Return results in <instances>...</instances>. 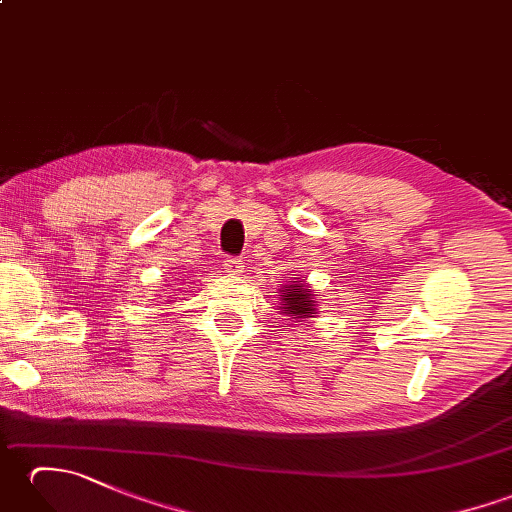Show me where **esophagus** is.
Here are the masks:
<instances>
[{
    "mask_svg": "<svg viewBox=\"0 0 512 512\" xmlns=\"http://www.w3.org/2000/svg\"><path fill=\"white\" fill-rule=\"evenodd\" d=\"M224 268H226L228 275H239V273H244V262L239 257H226Z\"/></svg>",
    "mask_w": 512,
    "mask_h": 512,
    "instance_id": "obj_1",
    "label": "esophagus"
}]
</instances>
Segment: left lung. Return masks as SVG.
<instances>
[{
    "mask_svg": "<svg viewBox=\"0 0 512 512\" xmlns=\"http://www.w3.org/2000/svg\"><path fill=\"white\" fill-rule=\"evenodd\" d=\"M281 306H284V312L290 314L292 319H308L310 314H317L314 312V301L310 290L306 286H299V284H292L286 286V290H281Z\"/></svg>",
    "mask_w": 512,
    "mask_h": 512,
    "instance_id": "obj_1",
    "label": "left lung"
}]
</instances>
